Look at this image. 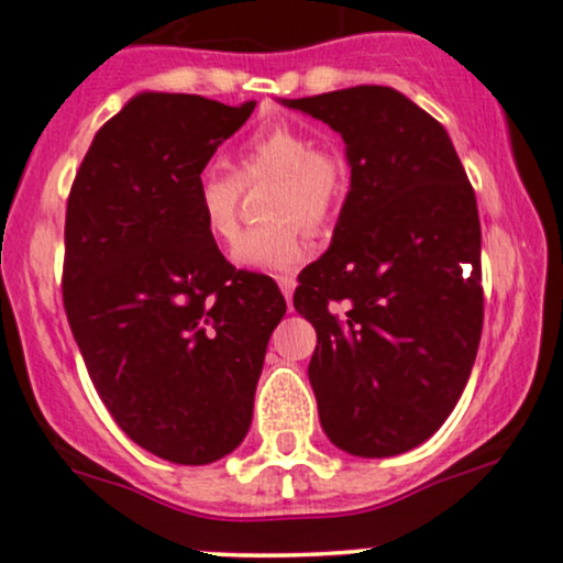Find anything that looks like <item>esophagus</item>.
<instances>
[{"instance_id": "obj_1", "label": "esophagus", "mask_w": 563, "mask_h": 563, "mask_svg": "<svg viewBox=\"0 0 563 563\" xmlns=\"http://www.w3.org/2000/svg\"><path fill=\"white\" fill-rule=\"evenodd\" d=\"M279 287H282V292H284V298H287V306L292 308V292H295V279L292 276H279Z\"/></svg>"}]
</instances>
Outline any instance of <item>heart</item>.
Masks as SVG:
<instances>
[{
	"instance_id": "1",
	"label": "heart",
	"mask_w": 563,
	"mask_h": 563,
	"mask_svg": "<svg viewBox=\"0 0 563 563\" xmlns=\"http://www.w3.org/2000/svg\"><path fill=\"white\" fill-rule=\"evenodd\" d=\"M274 183L263 220L271 225L244 233L233 246V263L260 274H287L306 257V231L322 233L341 214L349 192V163L322 150L317 134L295 123L260 129L241 144L235 174L209 166L198 174L196 201L203 228L228 246L239 231V201L244 187Z\"/></svg>"
}]
</instances>
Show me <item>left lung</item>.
Returning <instances> with one entry per match:
<instances>
[{"mask_svg": "<svg viewBox=\"0 0 563 563\" xmlns=\"http://www.w3.org/2000/svg\"><path fill=\"white\" fill-rule=\"evenodd\" d=\"M346 142L352 187L295 308L317 330L308 380L341 451L424 443L467 386L483 330L481 220L449 134L400 90L284 101Z\"/></svg>", "mask_w": 563, "mask_h": 563, "instance_id": "obj_1", "label": "left lung"}]
</instances>
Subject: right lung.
I'll use <instances>...</instances> for the list:
<instances>
[{
    "label": "right lung",
    "mask_w": 563,
    "mask_h": 563,
    "mask_svg": "<svg viewBox=\"0 0 563 563\" xmlns=\"http://www.w3.org/2000/svg\"><path fill=\"white\" fill-rule=\"evenodd\" d=\"M255 101L139 93L82 158L64 225V308L118 427L174 464H211L252 424L265 349L287 303L235 271L196 185Z\"/></svg>",
    "instance_id": "add662e5"
}]
</instances>
